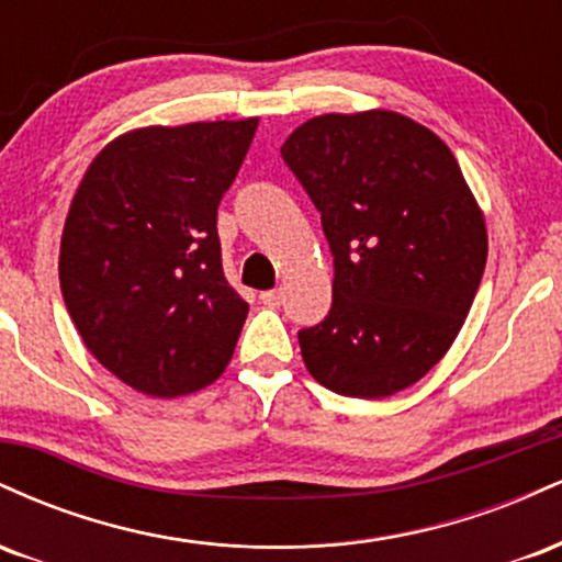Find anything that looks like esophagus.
Returning <instances> with one entry per match:
<instances>
[{"mask_svg":"<svg viewBox=\"0 0 562 562\" xmlns=\"http://www.w3.org/2000/svg\"><path fill=\"white\" fill-rule=\"evenodd\" d=\"M282 301H285V293H282V288L263 290V293H261V303H263V306H269V308H277Z\"/></svg>","mask_w":562,"mask_h":562,"instance_id":"obj_1","label":"esophagus"}]
</instances>
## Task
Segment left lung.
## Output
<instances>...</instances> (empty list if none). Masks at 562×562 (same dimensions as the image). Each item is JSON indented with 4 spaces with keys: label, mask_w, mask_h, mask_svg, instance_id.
Instances as JSON below:
<instances>
[{
    "label": "left lung",
    "mask_w": 562,
    "mask_h": 562,
    "mask_svg": "<svg viewBox=\"0 0 562 562\" xmlns=\"http://www.w3.org/2000/svg\"><path fill=\"white\" fill-rule=\"evenodd\" d=\"M280 153L322 214L335 269L330 312L299 330L306 370L340 396L409 389L454 344L486 267L460 164L391 111L319 115Z\"/></svg>",
    "instance_id": "1"
}]
</instances>
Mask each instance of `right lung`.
<instances>
[{
    "label": "right lung",
    "instance_id": "add662e5",
    "mask_svg": "<svg viewBox=\"0 0 562 562\" xmlns=\"http://www.w3.org/2000/svg\"><path fill=\"white\" fill-rule=\"evenodd\" d=\"M259 119L150 126L83 173L60 243L70 319L102 367L173 398L222 375L248 303L222 269L216 211Z\"/></svg>",
    "mask_w": 562,
    "mask_h": 562
}]
</instances>
